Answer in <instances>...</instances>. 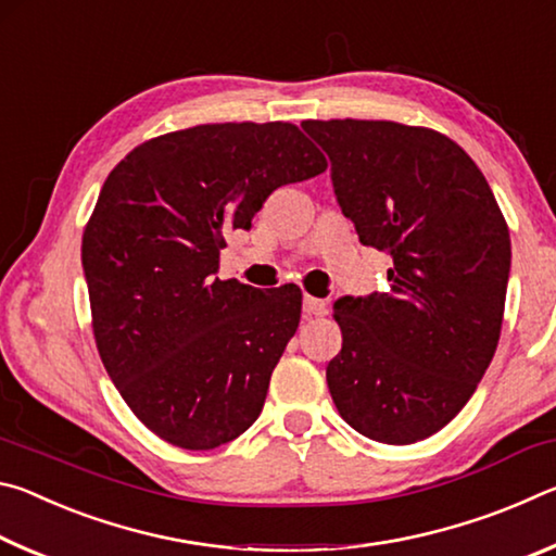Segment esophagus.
<instances>
[{"label":"esophagus","mask_w":556,"mask_h":556,"mask_svg":"<svg viewBox=\"0 0 556 556\" xmlns=\"http://www.w3.org/2000/svg\"><path fill=\"white\" fill-rule=\"evenodd\" d=\"M326 314V301L316 299V296H304V316L314 318V316H324Z\"/></svg>","instance_id":"1"}]
</instances>
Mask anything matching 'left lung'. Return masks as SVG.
Returning <instances> with one entry per match:
<instances>
[{"label":"left lung","instance_id":"1","mask_svg":"<svg viewBox=\"0 0 556 556\" xmlns=\"http://www.w3.org/2000/svg\"><path fill=\"white\" fill-rule=\"evenodd\" d=\"M331 159L357 238L388 250L390 291L336 301L343 348L326 368L355 431L404 446L437 434L476 392L501 338L510 232L454 139L388 119H306Z\"/></svg>","mask_w":556,"mask_h":556}]
</instances>
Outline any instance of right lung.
Here are the masks:
<instances>
[{"label": "right lung", "mask_w": 556, "mask_h": 556, "mask_svg": "<svg viewBox=\"0 0 556 556\" xmlns=\"http://www.w3.org/2000/svg\"><path fill=\"white\" fill-rule=\"evenodd\" d=\"M326 166L291 122H225L149 139L102 184L83 232L92 333L122 400L168 444L208 451L260 417L301 291L215 277L225 230Z\"/></svg>", "instance_id": "right-lung-1"}]
</instances>
